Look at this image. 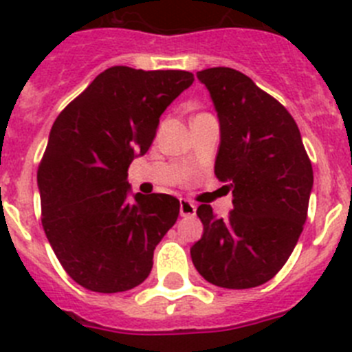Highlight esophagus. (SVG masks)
Returning a JSON list of instances; mask_svg holds the SVG:
<instances>
[{"mask_svg": "<svg viewBox=\"0 0 352 352\" xmlns=\"http://www.w3.org/2000/svg\"><path fill=\"white\" fill-rule=\"evenodd\" d=\"M195 211H197V206L193 202L186 201V199L179 202V214L182 216H195Z\"/></svg>", "mask_w": 352, "mask_h": 352, "instance_id": "1", "label": "esophagus"}]
</instances>
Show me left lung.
<instances>
[{
  "mask_svg": "<svg viewBox=\"0 0 352 352\" xmlns=\"http://www.w3.org/2000/svg\"><path fill=\"white\" fill-rule=\"evenodd\" d=\"M220 120L214 174L228 183L234 209L218 218L197 208L204 225L190 248L206 281L246 289L270 281L285 265L307 220L312 166L288 109L232 67L197 73Z\"/></svg>",
  "mask_w": 352,
  "mask_h": 352,
  "instance_id": "8db88e82",
  "label": "left lung"
}]
</instances>
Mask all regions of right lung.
<instances>
[{
  "instance_id": "obj_1",
  "label": "right lung",
  "mask_w": 352,
  "mask_h": 352,
  "mask_svg": "<svg viewBox=\"0 0 352 352\" xmlns=\"http://www.w3.org/2000/svg\"><path fill=\"white\" fill-rule=\"evenodd\" d=\"M192 83L188 71L108 67L52 125L38 167L41 223L60 265L83 288L127 292L150 274L179 201L167 193H134L131 201L127 169Z\"/></svg>"
}]
</instances>
